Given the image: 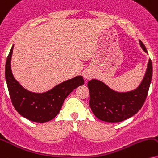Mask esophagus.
I'll list each match as a JSON object with an SVG mask.
<instances>
[{
  "mask_svg": "<svg viewBox=\"0 0 158 158\" xmlns=\"http://www.w3.org/2000/svg\"><path fill=\"white\" fill-rule=\"evenodd\" d=\"M83 77H84L85 79L89 80L91 77H92V75H91V73H90V72L85 71L84 73H83Z\"/></svg>",
  "mask_w": 158,
  "mask_h": 158,
  "instance_id": "obj_1",
  "label": "esophagus"
}]
</instances>
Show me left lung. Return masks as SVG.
I'll return each instance as SVG.
<instances>
[{
	"label": "left lung",
	"mask_w": 158,
	"mask_h": 158,
	"mask_svg": "<svg viewBox=\"0 0 158 158\" xmlns=\"http://www.w3.org/2000/svg\"><path fill=\"white\" fill-rule=\"evenodd\" d=\"M141 48L147 53L146 47L139 40ZM152 63L149 60L144 77L137 89L127 92L112 90L102 81L92 79L88 82L90 105L93 114L99 119L106 122H119L134 116L142 108L149 91Z\"/></svg>",
	"instance_id": "8db88e82"
}]
</instances>
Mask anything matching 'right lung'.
I'll use <instances>...</instances> for the list:
<instances>
[{
    "label": "right lung",
    "instance_id": "1",
    "mask_svg": "<svg viewBox=\"0 0 158 158\" xmlns=\"http://www.w3.org/2000/svg\"><path fill=\"white\" fill-rule=\"evenodd\" d=\"M14 45L8 56L5 77L9 93L15 110L27 119L35 122H49L57 116L67 97L74 89L84 83L82 76L60 83L44 93H34L23 88L15 79L11 69Z\"/></svg>",
    "mask_w": 158,
    "mask_h": 158
}]
</instances>
